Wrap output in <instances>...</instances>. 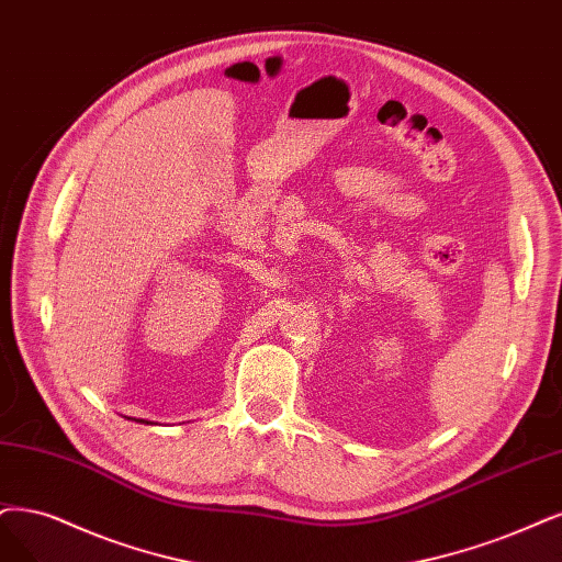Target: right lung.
Here are the masks:
<instances>
[{
    "instance_id": "right-lung-1",
    "label": "right lung",
    "mask_w": 562,
    "mask_h": 562,
    "mask_svg": "<svg viewBox=\"0 0 562 562\" xmlns=\"http://www.w3.org/2000/svg\"><path fill=\"white\" fill-rule=\"evenodd\" d=\"M134 422H140V424H150V422H145V419H134Z\"/></svg>"
}]
</instances>
